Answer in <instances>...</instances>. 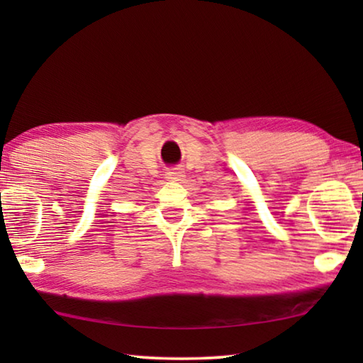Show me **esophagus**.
Instances as JSON below:
<instances>
[{
	"instance_id": "esophagus-1",
	"label": "esophagus",
	"mask_w": 363,
	"mask_h": 363,
	"mask_svg": "<svg viewBox=\"0 0 363 363\" xmlns=\"http://www.w3.org/2000/svg\"><path fill=\"white\" fill-rule=\"evenodd\" d=\"M184 171L181 168H171L167 171V179L168 181H182L184 179Z\"/></svg>"
}]
</instances>
